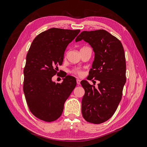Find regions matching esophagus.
<instances>
[{
	"label": "esophagus",
	"instance_id": "obj_1",
	"mask_svg": "<svg viewBox=\"0 0 147 147\" xmlns=\"http://www.w3.org/2000/svg\"><path fill=\"white\" fill-rule=\"evenodd\" d=\"M80 82H81V80L80 79H77V84H80Z\"/></svg>",
	"mask_w": 147,
	"mask_h": 147
}]
</instances>
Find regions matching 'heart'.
I'll use <instances>...</instances> for the list:
<instances>
[{
	"instance_id": "1",
	"label": "heart",
	"mask_w": 147,
	"mask_h": 147,
	"mask_svg": "<svg viewBox=\"0 0 147 147\" xmlns=\"http://www.w3.org/2000/svg\"><path fill=\"white\" fill-rule=\"evenodd\" d=\"M72 72H73L74 74H78V75H82V74H83L82 71L81 70H80L79 69H74V70H72Z\"/></svg>"
}]
</instances>
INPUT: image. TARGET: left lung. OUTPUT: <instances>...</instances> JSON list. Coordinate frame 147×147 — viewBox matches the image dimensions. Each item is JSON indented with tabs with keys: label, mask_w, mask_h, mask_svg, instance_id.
Returning a JSON list of instances; mask_svg holds the SVG:
<instances>
[{
	"label": "left lung",
	"mask_w": 147,
	"mask_h": 147,
	"mask_svg": "<svg viewBox=\"0 0 147 147\" xmlns=\"http://www.w3.org/2000/svg\"><path fill=\"white\" fill-rule=\"evenodd\" d=\"M83 40L91 46L94 59L88 77L99 80L98 87L82 80L84 95L82 112L86 121L100 124L113 116L121 100L126 78V59L119 40L105 30L83 31L75 39Z\"/></svg>",
	"instance_id": "left-lung-1"
}]
</instances>
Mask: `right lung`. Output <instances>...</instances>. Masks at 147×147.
Masks as SVG:
<instances>
[{
    "instance_id": "obj_1",
    "label": "right lung",
    "mask_w": 147,
    "mask_h": 147,
    "mask_svg": "<svg viewBox=\"0 0 147 147\" xmlns=\"http://www.w3.org/2000/svg\"><path fill=\"white\" fill-rule=\"evenodd\" d=\"M80 32L49 29L34 38L28 51L23 91L31 113L43 121L51 122L61 117L65 100L76 86L72 76H64L61 83H56L52 77L63 64L67 47Z\"/></svg>"
}]
</instances>
